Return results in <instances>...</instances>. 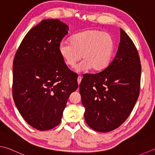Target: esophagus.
Returning a JSON list of instances; mask_svg holds the SVG:
<instances>
[{
	"label": "esophagus",
	"mask_w": 155,
	"mask_h": 155,
	"mask_svg": "<svg viewBox=\"0 0 155 155\" xmlns=\"http://www.w3.org/2000/svg\"><path fill=\"white\" fill-rule=\"evenodd\" d=\"M81 79H82V77L81 76H78V79H77V81H78V84H79L81 83Z\"/></svg>",
	"instance_id": "obj_1"
}]
</instances>
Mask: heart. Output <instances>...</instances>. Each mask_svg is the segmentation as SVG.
<instances>
[{
    "mask_svg": "<svg viewBox=\"0 0 155 155\" xmlns=\"http://www.w3.org/2000/svg\"><path fill=\"white\" fill-rule=\"evenodd\" d=\"M114 39L107 32L97 29L86 30L76 33L71 41L64 40L59 44V53L66 65L74 67L82 56L83 60L76 67L78 72L90 68L101 71L107 68L113 57Z\"/></svg>",
    "mask_w": 155,
    "mask_h": 155,
    "instance_id": "1",
    "label": "heart"
}]
</instances>
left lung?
Returning a JSON list of instances; mask_svg holds the SVG:
<instances>
[{
  "label": "left lung",
  "mask_w": 155,
  "mask_h": 155,
  "mask_svg": "<svg viewBox=\"0 0 155 155\" xmlns=\"http://www.w3.org/2000/svg\"><path fill=\"white\" fill-rule=\"evenodd\" d=\"M140 78L137 48L120 29V43L113 60L100 72L84 75L79 85L87 125L101 132L122 125L138 98Z\"/></svg>",
  "instance_id": "obj_1"
}]
</instances>
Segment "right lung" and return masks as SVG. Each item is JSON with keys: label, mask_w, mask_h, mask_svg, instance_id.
<instances>
[{"label": "right lung", "mask_w": 155, "mask_h": 155, "mask_svg": "<svg viewBox=\"0 0 155 155\" xmlns=\"http://www.w3.org/2000/svg\"><path fill=\"white\" fill-rule=\"evenodd\" d=\"M68 30L58 19L42 20L25 35L14 57V102L23 119L40 131L58 125L70 95L78 89V76L58 50Z\"/></svg>", "instance_id": "right-lung-1"}]
</instances>
